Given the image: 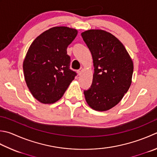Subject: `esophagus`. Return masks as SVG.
<instances>
[{
	"label": "esophagus",
	"instance_id": "34e87169",
	"mask_svg": "<svg viewBox=\"0 0 157 157\" xmlns=\"http://www.w3.org/2000/svg\"><path fill=\"white\" fill-rule=\"evenodd\" d=\"M82 72H83V68H80V69H79V70L78 71V73L79 75H82Z\"/></svg>",
	"mask_w": 157,
	"mask_h": 157
}]
</instances>
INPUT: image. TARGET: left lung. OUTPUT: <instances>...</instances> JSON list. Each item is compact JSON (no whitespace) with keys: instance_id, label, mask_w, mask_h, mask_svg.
<instances>
[{"instance_id":"8db88e82","label":"left lung","mask_w":157,"mask_h":157,"mask_svg":"<svg viewBox=\"0 0 157 157\" xmlns=\"http://www.w3.org/2000/svg\"><path fill=\"white\" fill-rule=\"evenodd\" d=\"M81 35L90 50L94 73L90 89L84 92L88 105L104 112L116 106L132 82L133 63L124 45L112 34L91 29Z\"/></svg>"}]
</instances>
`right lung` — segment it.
Listing matches in <instances>:
<instances>
[{
	"mask_svg": "<svg viewBox=\"0 0 157 157\" xmlns=\"http://www.w3.org/2000/svg\"><path fill=\"white\" fill-rule=\"evenodd\" d=\"M78 30L56 26L45 30L30 45L23 62L24 79L34 98L52 104L63 96L76 73L69 69L67 49Z\"/></svg>",
	"mask_w": 157,
	"mask_h": 157,
	"instance_id": "obj_1",
	"label": "right lung"
}]
</instances>
